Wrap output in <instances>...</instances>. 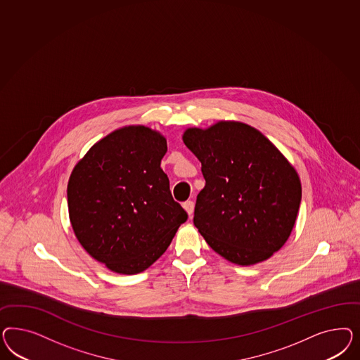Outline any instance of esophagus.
Returning <instances> with one entry per match:
<instances>
[{
	"label": "esophagus",
	"instance_id": "1",
	"mask_svg": "<svg viewBox=\"0 0 360 360\" xmlns=\"http://www.w3.org/2000/svg\"><path fill=\"white\" fill-rule=\"evenodd\" d=\"M184 207H185L186 211H187L188 217L191 218L193 214H194V202H193V200H187V202L184 203Z\"/></svg>",
	"mask_w": 360,
	"mask_h": 360
}]
</instances>
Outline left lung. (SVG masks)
<instances>
[{"instance_id": "left-lung-1", "label": "left lung", "mask_w": 360, "mask_h": 360, "mask_svg": "<svg viewBox=\"0 0 360 360\" xmlns=\"http://www.w3.org/2000/svg\"><path fill=\"white\" fill-rule=\"evenodd\" d=\"M182 140L202 164L194 224L226 260L255 265L289 239L302 187L295 167L262 131L221 120L206 129L187 128Z\"/></svg>"}]
</instances>
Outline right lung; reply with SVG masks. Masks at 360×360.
<instances>
[{"mask_svg":"<svg viewBox=\"0 0 360 360\" xmlns=\"http://www.w3.org/2000/svg\"><path fill=\"white\" fill-rule=\"evenodd\" d=\"M166 139L128 125L98 140L67 185L68 215L82 247L112 272L148 269L170 245L187 214L161 169Z\"/></svg>","mask_w":360,"mask_h":360,"instance_id":"obj_1","label":"right lung"}]
</instances>
